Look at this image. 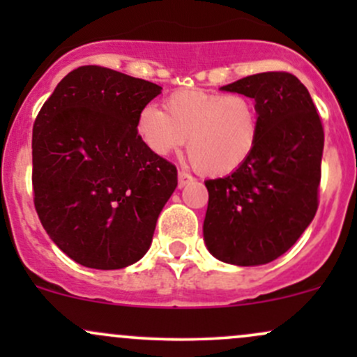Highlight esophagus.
<instances>
[{
	"mask_svg": "<svg viewBox=\"0 0 357 357\" xmlns=\"http://www.w3.org/2000/svg\"><path fill=\"white\" fill-rule=\"evenodd\" d=\"M191 181H195V178H192L190 173H186V171H179V174H178V186L179 188H184Z\"/></svg>",
	"mask_w": 357,
	"mask_h": 357,
	"instance_id": "34e87169",
	"label": "esophagus"
}]
</instances>
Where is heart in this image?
<instances>
[{"mask_svg": "<svg viewBox=\"0 0 357 357\" xmlns=\"http://www.w3.org/2000/svg\"><path fill=\"white\" fill-rule=\"evenodd\" d=\"M165 110L147 105L137 116V132L151 151L167 155L186 146L196 169L227 176L252 159L260 141V112L245 93L179 89Z\"/></svg>", "mask_w": 357, "mask_h": 357, "instance_id": "obj_1", "label": "heart"}]
</instances>
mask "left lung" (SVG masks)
Here are the masks:
<instances>
[{
  "instance_id": "obj_1",
  "label": "left lung",
  "mask_w": 357,
  "mask_h": 357,
  "mask_svg": "<svg viewBox=\"0 0 357 357\" xmlns=\"http://www.w3.org/2000/svg\"><path fill=\"white\" fill-rule=\"evenodd\" d=\"M221 90L255 99L260 141L243 167L204 181V241L221 261L264 265L284 255L317 211L322 121L309 90L289 72L255 73Z\"/></svg>"
}]
</instances>
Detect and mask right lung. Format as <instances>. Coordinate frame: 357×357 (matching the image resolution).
Here are the masks:
<instances>
[{"instance_id":"1","label":"right lung","mask_w":357,"mask_h":357,"mask_svg":"<svg viewBox=\"0 0 357 357\" xmlns=\"http://www.w3.org/2000/svg\"><path fill=\"white\" fill-rule=\"evenodd\" d=\"M161 87L84 65L63 77L33 124V203L61 252L89 268L136 264L178 186L176 166L137 134Z\"/></svg>"}]
</instances>
